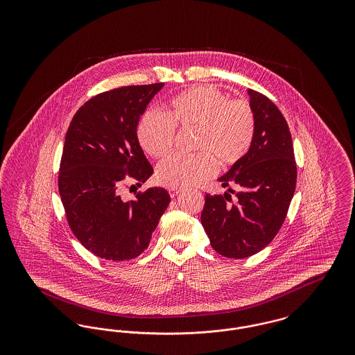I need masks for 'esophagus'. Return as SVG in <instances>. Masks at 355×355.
Masks as SVG:
<instances>
[{
    "label": "esophagus",
    "instance_id": "1",
    "mask_svg": "<svg viewBox=\"0 0 355 355\" xmlns=\"http://www.w3.org/2000/svg\"><path fill=\"white\" fill-rule=\"evenodd\" d=\"M180 193H181V190H178V189H170L169 190V194L171 198H175Z\"/></svg>",
    "mask_w": 355,
    "mask_h": 355
}]
</instances>
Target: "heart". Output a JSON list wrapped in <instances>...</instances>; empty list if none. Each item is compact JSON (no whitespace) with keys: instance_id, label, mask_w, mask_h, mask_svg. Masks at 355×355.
<instances>
[{"instance_id":"obj_1","label":"heart","mask_w":355,"mask_h":355,"mask_svg":"<svg viewBox=\"0 0 355 355\" xmlns=\"http://www.w3.org/2000/svg\"><path fill=\"white\" fill-rule=\"evenodd\" d=\"M174 129L193 130V150L198 153L164 159L155 170V181L169 189H184L211 177L216 161L220 168H232L248 155L255 116L249 102L229 100L216 86L201 85L173 97L166 116L146 112L137 128L138 142L149 155L162 158L173 149Z\"/></svg>"}]
</instances>
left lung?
Wrapping results in <instances>:
<instances>
[{"instance_id":"obj_1","label":"left lung","mask_w":355,"mask_h":355,"mask_svg":"<svg viewBox=\"0 0 355 355\" xmlns=\"http://www.w3.org/2000/svg\"><path fill=\"white\" fill-rule=\"evenodd\" d=\"M255 135L248 155L218 178L239 190L206 194L201 223L211 248L227 258H246L265 249L279 232L295 191L297 164L286 119L266 96L248 90Z\"/></svg>"}]
</instances>
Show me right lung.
<instances>
[{"label":"right lung","instance_id":"right-lung-1","mask_svg":"<svg viewBox=\"0 0 355 355\" xmlns=\"http://www.w3.org/2000/svg\"><path fill=\"white\" fill-rule=\"evenodd\" d=\"M164 85L100 93L85 102L69 125L58 173L61 201L73 234L103 259L128 261L144 253L170 203L162 187L139 191L132 201L119 196L126 178L141 185L153 174L137 125Z\"/></svg>","mask_w":355,"mask_h":355}]
</instances>
